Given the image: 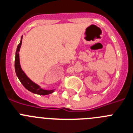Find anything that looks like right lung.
<instances>
[{"instance_id":"obj_1","label":"right lung","mask_w":133,"mask_h":133,"mask_svg":"<svg viewBox=\"0 0 133 133\" xmlns=\"http://www.w3.org/2000/svg\"><path fill=\"white\" fill-rule=\"evenodd\" d=\"M22 39H23V36L21 37V41L20 42L19 44L17 46L16 51V56H15V72H16V76L18 77V79L20 80L21 83L23 84L24 87L30 91L32 93L37 94L40 95H47L49 94H51L54 92L55 90H44V89H41L38 84L36 83H33L29 77H27L25 73L24 72L22 69L21 67V64H20L19 61V50L22 44Z\"/></svg>"}]
</instances>
